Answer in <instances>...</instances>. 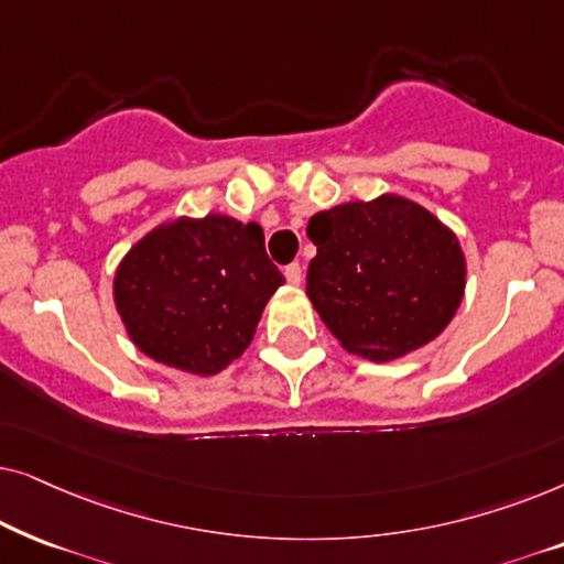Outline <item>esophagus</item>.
Returning a JSON list of instances; mask_svg holds the SVG:
<instances>
[{
    "mask_svg": "<svg viewBox=\"0 0 564 564\" xmlns=\"http://www.w3.org/2000/svg\"><path fill=\"white\" fill-rule=\"evenodd\" d=\"M284 276H288L290 284H300V282H303V267H300L297 261H295V264H288V267H284Z\"/></svg>",
    "mask_w": 564,
    "mask_h": 564,
    "instance_id": "obj_1",
    "label": "esophagus"
}]
</instances>
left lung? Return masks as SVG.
<instances>
[{
  "label": "left lung",
  "instance_id": "1",
  "mask_svg": "<svg viewBox=\"0 0 564 564\" xmlns=\"http://www.w3.org/2000/svg\"><path fill=\"white\" fill-rule=\"evenodd\" d=\"M318 246L307 297L344 349L388 361L429 344L457 313L465 257L457 238L411 199L384 195L313 215Z\"/></svg>",
  "mask_w": 564,
  "mask_h": 564
}]
</instances>
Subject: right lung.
Instances as JSON below:
<instances>
[{"instance_id":"1","label":"right lung","mask_w":564,"mask_h":564,"mask_svg":"<svg viewBox=\"0 0 564 564\" xmlns=\"http://www.w3.org/2000/svg\"><path fill=\"white\" fill-rule=\"evenodd\" d=\"M280 284L257 223L207 215L174 220L135 243L115 276V305L151 359L215 375L251 344Z\"/></svg>"}]
</instances>
